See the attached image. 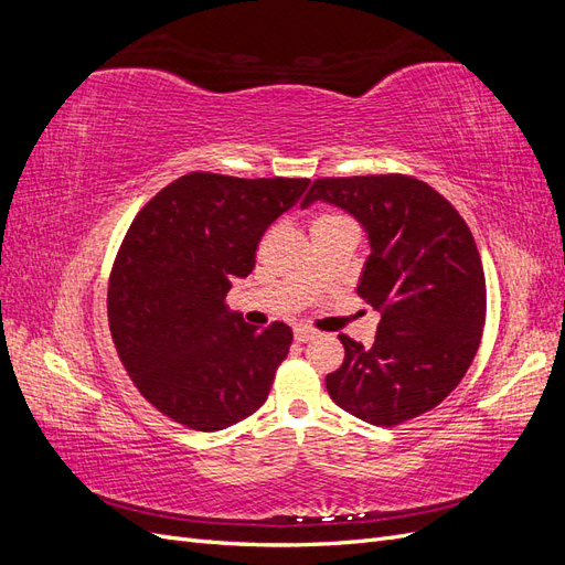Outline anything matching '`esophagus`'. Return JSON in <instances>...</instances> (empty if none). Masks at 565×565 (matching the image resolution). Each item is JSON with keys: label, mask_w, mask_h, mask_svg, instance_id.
<instances>
[{"label": "esophagus", "mask_w": 565, "mask_h": 565, "mask_svg": "<svg viewBox=\"0 0 565 565\" xmlns=\"http://www.w3.org/2000/svg\"><path fill=\"white\" fill-rule=\"evenodd\" d=\"M316 339V332L309 330V328H297L295 330V341H299V344H306V341Z\"/></svg>", "instance_id": "34e87169"}]
</instances>
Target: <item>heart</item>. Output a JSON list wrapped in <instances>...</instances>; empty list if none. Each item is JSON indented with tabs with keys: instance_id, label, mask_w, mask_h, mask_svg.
Segmentation results:
<instances>
[{
	"instance_id": "b5f03b06",
	"label": "heart",
	"mask_w": 565,
	"mask_h": 565,
	"mask_svg": "<svg viewBox=\"0 0 565 565\" xmlns=\"http://www.w3.org/2000/svg\"><path fill=\"white\" fill-rule=\"evenodd\" d=\"M334 221H349L344 216H334V214H328V216H320L316 224H334Z\"/></svg>"
}]
</instances>
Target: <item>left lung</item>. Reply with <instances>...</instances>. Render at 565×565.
<instances>
[{
    "label": "left lung",
    "mask_w": 565,
    "mask_h": 565,
    "mask_svg": "<svg viewBox=\"0 0 565 565\" xmlns=\"http://www.w3.org/2000/svg\"><path fill=\"white\" fill-rule=\"evenodd\" d=\"M322 200L358 218L370 256L358 295L382 313L372 347L347 334L324 377L353 417L396 426L434 409L465 377L486 324V276L465 218L429 183L405 174L318 179Z\"/></svg>",
    "instance_id": "8db88e82"
}]
</instances>
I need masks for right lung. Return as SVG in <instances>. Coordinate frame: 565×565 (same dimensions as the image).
Masks as SVG:
<instances>
[{
	"mask_svg": "<svg viewBox=\"0 0 565 565\" xmlns=\"http://www.w3.org/2000/svg\"><path fill=\"white\" fill-rule=\"evenodd\" d=\"M309 183L191 172L131 221L108 282L110 334L134 386L169 419L218 431L266 403L292 330L252 328L226 295Z\"/></svg>",
	"mask_w": 565,
	"mask_h": 565,
	"instance_id": "right-lung-1",
	"label": "right lung"
}]
</instances>
